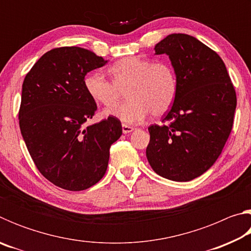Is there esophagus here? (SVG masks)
Returning a JSON list of instances; mask_svg holds the SVG:
<instances>
[{
  "mask_svg": "<svg viewBox=\"0 0 251 251\" xmlns=\"http://www.w3.org/2000/svg\"><path fill=\"white\" fill-rule=\"evenodd\" d=\"M122 130H123V133H124V134H129V133H131V131H134L135 128H134V127H130L128 125H126V124H123L122 125Z\"/></svg>",
  "mask_w": 251,
  "mask_h": 251,
  "instance_id": "obj_1",
  "label": "esophagus"
}]
</instances>
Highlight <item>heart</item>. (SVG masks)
I'll list each match as a JSON object with an SVG mask.
<instances>
[{
  "mask_svg": "<svg viewBox=\"0 0 251 251\" xmlns=\"http://www.w3.org/2000/svg\"><path fill=\"white\" fill-rule=\"evenodd\" d=\"M109 74L113 83L100 72L88 73L84 78L85 91L97 103L110 107L127 90L128 101L105 112L125 124H138L150 113L152 116L163 115L177 94V76L167 62L127 56L110 66Z\"/></svg>",
  "mask_w": 251,
  "mask_h": 251,
  "instance_id": "b5f03b06",
  "label": "heart"
}]
</instances>
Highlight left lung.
<instances>
[{
  "mask_svg": "<svg viewBox=\"0 0 251 251\" xmlns=\"http://www.w3.org/2000/svg\"><path fill=\"white\" fill-rule=\"evenodd\" d=\"M177 76V94L161 126L148 127L146 157L159 176L189 181L207 172L230 134L237 99L223 59L196 37L171 34L155 45Z\"/></svg>",
  "mask_w": 251,
  "mask_h": 251,
  "instance_id": "left-lung-1",
  "label": "left lung"
}]
</instances>
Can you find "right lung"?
Masks as SVG:
<instances>
[{
	"label": "right lung",
	"mask_w": 251,
	"mask_h": 251,
	"mask_svg": "<svg viewBox=\"0 0 251 251\" xmlns=\"http://www.w3.org/2000/svg\"><path fill=\"white\" fill-rule=\"evenodd\" d=\"M106 63L87 49L58 48L45 53L24 78L21 134L40 173L63 189L78 192L99 182L110 145L122 135L121 122L112 116L85 125L97 106L84 78Z\"/></svg>",
	"instance_id": "obj_1"
}]
</instances>
